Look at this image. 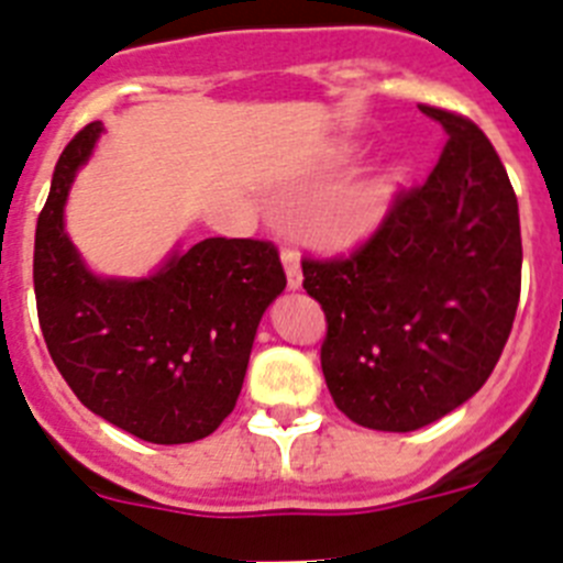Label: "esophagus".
Returning <instances> with one entry per match:
<instances>
[{
	"mask_svg": "<svg viewBox=\"0 0 563 563\" xmlns=\"http://www.w3.org/2000/svg\"><path fill=\"white\" fill-rule=\"evenodd\" d=\"M283 266H286L288 288H300L302 286V269H300V257L294 250H283Z\"/></svg>",
	"mask_w": 563,
	"mask_h": 563,
	"instance_id": "34e87169",
	"label": "esophagus"
}]
</instances>
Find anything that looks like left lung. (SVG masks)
Here are the masks:
<instances>
[{"label":"left lung","instance_id":"obj_1","mask_svg":"<svg viewBox=\"0 0 563 563\" xmlns=\"http://www.w3.org/2000/svg\"><path fill=\"white\" fill-rule=\"evenodd\" d=\"M445 145L427 181L398 190L376 232L342 257H302L322 306V373L353 423L415 432L477 393L514 328L519 205L488 136L420 106Z\"/></svg>","mask_w":563,"mask_h":563}]
</instances>
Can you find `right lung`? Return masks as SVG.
Segmentation results:
<instances>
[{"label":"right lung","mask_w":563,"mask_h":563,"mask_svg":"<svg viewBox=\"0 0 563 563\" xmlns=\"http://www.w3.org/2000/svg\"><path fill=\"white\" fill-rule=\"evenodd\" d=\"M103 123L69 140L35 224L38 325L78 401L148 443H194L232 412L257 322L286 288L280 252L255 238H205L143 280H100L64 232L75 174Z\"/></svg>","instance_id":"right-lung-1"}]
</instances>
